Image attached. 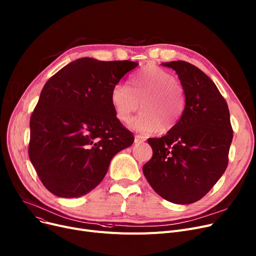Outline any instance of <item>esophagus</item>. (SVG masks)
<instances>
[{
  "mask_svg": "<svg viewBox=\"0 0 256 256\" xmlns=\"http://www.w3.org/2000/svg\"><path fill=\"white\" fill-rule=\"evenodd\" d=\"M144 141H145V139H144L142 136H140V135H136V136H135V143H136V144L142 143V142H144Z\"/></svg>",
  "mask_w": 256,
  "mask_h": 256,
  "instance_id": "34e87169",
  "label": "esophagus"
}]
</instances>
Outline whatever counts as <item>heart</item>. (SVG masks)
<instances>
[{"label": "heart", "instance_id": "b5f03b06", "mask_svg": "<svg viewBox=\"0 0 256 256\" xmlns=\"http://www.w3.org/2000/svg\"><path fill=\"white\" fill-rule=\"evenodd\" d=\"M111 102L116 118L122 124L130 122L141 104L143 112L130 126L141 132L172 130L182 120L186 104L184 89L176 76L156 65L145 66L134 74L130 87L116 85L111 92Z\"/></svg>", "mask_w": 256, "mask_h": 256}]
</instances>
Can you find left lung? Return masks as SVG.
I'll return each instance as SVG.
<instances>
[{"mask_svg":"<svg viewBox=\"0 0 256 256\" xmlns=\"http://www.w3.org/2000/svg\"><path fill=\"white\" fill-rule=\"evenodd\" d=\"M162 64L178 74L186 104L176 128L147 140L152 158L143 173L160 197L189 204L206 196L226 170L234 130L226 100L202 70L180 60Z\"/></svg>","mask_w":256,"mask_h":256,"instance_id":"left-lung-1","label":"left lung"}]
</instances>
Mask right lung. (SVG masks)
Here are the masks:
<instances>
[{"instance_id":"right-lung-1","label":"right lung","mask_w":256,"mask_h":256,"mask_svg":"<svg viewBox=\"0 0 256 256\" xmlns=\"http://www.w3.org/2000/svg\"><path fill=\"white\" fill-rule=\"evenodd\" d=\"M138 63L80 58L46 83L30 118L29 158L46 189L74 198L93 190L135 140L116 118L112 89Z\"/></svg>"}]
</instances>
